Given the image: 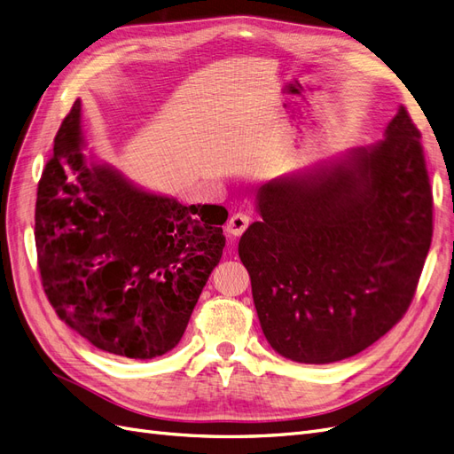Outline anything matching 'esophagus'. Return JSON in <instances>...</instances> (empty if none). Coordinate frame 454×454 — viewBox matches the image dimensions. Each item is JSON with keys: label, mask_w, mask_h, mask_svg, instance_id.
I'll use <instances>...</instances> for the list:
<instances>
[{"label": "esophagus", "mask_w": 454, "mask_h": 454, "mask_svg": "<svg viewBox=\"0 0 454 454\" xmlns=\"http://www.w3.org/2000/svg\"><path fill=\"white\" fill-rule=\"evenodd\" d=\"M250 222H252V219H250L248 214H242V212L232 214L229 217V222H227V232H229V235H232V237H240L242 232L248 229Z\"/></svg>", "instance_id": "esophagus-1"}]
</instances>
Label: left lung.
Returning a JSON list of instances; mask_svg holds the SVG:
<instances>
[{"instance_id":"left-lung-1","label":"left lung","mask_w":454,"mask_h":454,"mask_svg":"<svg viewBox=\"0 0 454 454\" xmlns=\"http://www.w3.org/2000/svg\"><path fill=\"white\" fill-rule=\"evenodd\" d=\"M387 138L257 191L239 242L269 345L299 364L365 350L403 318L432 242L420 132L402 106Z\"/></svg>"}]
</instances>
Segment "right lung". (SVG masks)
<instances>
[{
    "instance_id": "right-lung-1",
    "label": "right lung",
    "mask_w": 454,
    "mask_h": 454,
    "mask_svg": "<svg viewBox=\"0 0 454 454\" xmlns=\"http://www.w3.org/2000/svg\"><path fill=\"white\" fill-rule=\"evenodd\" d=\"M81 100L37 184L35 248L45 295L90 345L151 360L182 340L223 254L227 210L145 193L81 153Z\"/></svg>"
}]
</instances>
